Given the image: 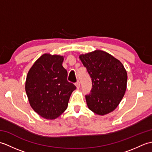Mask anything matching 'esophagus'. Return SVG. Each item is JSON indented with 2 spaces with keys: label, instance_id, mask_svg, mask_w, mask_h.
<instances>
[{
  "label": "esophagus",
  "instance_id": "1",
  "mask_svg": "<svg viewBox=\"0 0 152 152\" xmlns=\"http://www.w3.org/2000/svg\"><path fill=\"white\" fill-rule=\"evenodd\" d=\"M75 85H76L77 88H78V89L80 88V83L79 81H77V82L75 83Z\"/></svg>",
  "mask_w": 152,
  "mask_h": 152
}]
</instances>
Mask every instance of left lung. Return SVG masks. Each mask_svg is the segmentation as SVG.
Returning <instances> with one entry per match:
<instances>
[{"instance_id": "1", "label": "left lung", "mask_w": 152, "mask_h": 152, "mask_svg": "<svg viewBox=\"0 0 152 152\" xmlns=\"http://www.w3.org/2000/svg\"><path fill=\"white\" fill-rule=\"evenodd\" d=\"M80 59L91 78V90L86 95L89 109L101 115L114 110L127 88V74L123 64L101 50L80 55Z\"/></svg>"}]
</instances>
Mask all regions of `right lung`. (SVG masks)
I'll list each match as a JSON object with an SVG mask.
<instances>
[{"label":"right lung","mask_w":152,"mask_h":152,"mask_svg":"<svg viewBox=\"0 0 152 152\" xmlns=\"http://www.w3.org/2000/svg\"><path fill=\"white\" fill-rule=\"evenodd\" d=\"M63 56L45 53L32 66L27 76L25 91L30 105L41 117L54 119L66 110L76 87L67 81L63 66Z\"/></svg>","instance_id":"obj_1"}]
</instances>
